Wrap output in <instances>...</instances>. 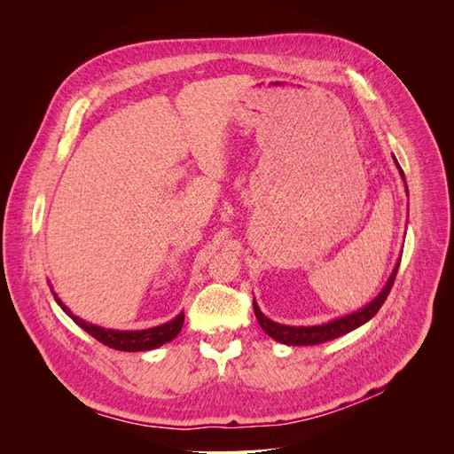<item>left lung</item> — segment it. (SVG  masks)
<instances>
[{"mask_svg":"<svg viewBox=\"0 0 454 454\" xmlns=\"http://www.w3.org/2000/svg\"><path fill=\"white\" fill-rule=\"evenodd\" d=\"M395 160V157H394ZM397 164V160H395ZM397 168H400V174L405 180V174L402 170L400 164H397ZM407 189V185H405ZM397 269H400V263L395 265L392 277L388 280V284L384 286V290L379 294V297H375L373 301L367 307H364L362 310L354 312V314H348L345 316V318H337L333 322H327V324H322V325H310V327H294V325H282V324H277L269 320L267 316L259 310V307L254 303V310H255V318L259 322V325L263 327V332L267 335H270L274 340L278 342H284V345H292V347H305V345H320V342H325V340H332V339H337L340 335H345L348 332H352V329L360 327L362 324H365L367 320L373 318V316L379 312V309L384 305V301H387L392 286H394V280H395V274H397Z\"/></svg>","mask_w":454,"mask_h":454,"instance_id":"left-lung-1","label":"left lung"}]
</instances>
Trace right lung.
Segmentation results:
<instances>
[{"label":"right lung","instance_id":"obj_1","mask_svg":"<svg viewBox=\"0 0 454 454\" xmlns=\"http://www.w3.org/2000/svg\"><path fill=\"white\" fill-rule=\"evenodd\" d=\"M57 299V303L64 309V312L70 316V318L79 325L83 327L89 335H92L96 340H100L102 345L109 347V348H115V350H125V352H140V350H151V348H157L164 342H170L177 333H180V329L184 325V312L177 314L172 322H167L162 325L157 327H151V329H142V332H117V329H106V327H98V325H92L87 324L77 316H74L70 312L62 301L54 295Z\"/></svg>","mask_w":454,"mask_h":454}]
</instances>
